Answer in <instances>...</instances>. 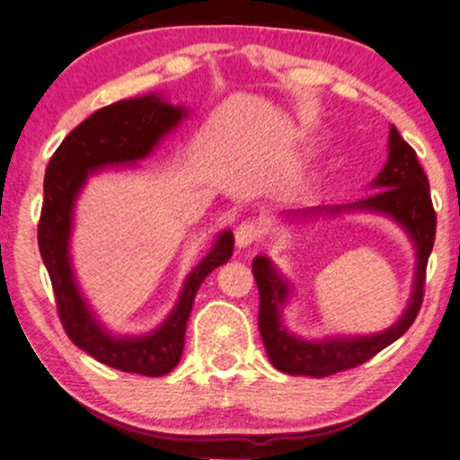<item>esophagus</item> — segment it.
<instances>
[{
  "mask_svg": "<svg viewBox=\"0 0 460 460\" xmlns=\"http://www.w3.org/2000/svg\"><path fill=\"white\" fill-rule=\"evenodd\" d=\"M257 238H260V230H257V226L253 222H243L236 226L234 241L238 249L251 247V244L257 243Z\"/></svg>",
  "mask_w": 460,
  "mask_h": 460,
  "instance_id": "esophagus-1",
  "label": "esophagus"
}]
</instances>
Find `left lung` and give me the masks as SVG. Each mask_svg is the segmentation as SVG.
<instances>
[{
	"label": "left lung",
	"mask_w": 460,
	"mask_h": 460,
	"mask_svg": "<svg viewBox=\"0 0 460 460\" xmlns=\"http://www.w3.org/2000/svg\"><path fill=\"white\" fill-rule=\"evenodd\" d=\"M389 155L381 173L373 180L375 192L351 205L312 207L305 211H288L287 219L335 217L349 211L376 213L394 219L406 232L417 251L412 293L402 316L381 332L373 335H339L324 339H304L293 335L282 323V310L293 297V285L282 276L272 260L257 255L253 276L260 288V332L266 345L270 362L287 375L329 376L341 370L360 367L395 339L411 329L423 301L425 268L436 241V211L431 205L429 180L417 161V153L402 140L398 129L389 128Z\"/></svg>",
	"instance_id": "8db88e82"
}]
</instances>
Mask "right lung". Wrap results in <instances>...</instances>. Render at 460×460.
Returning <instances> with one entry per match:
<instances>
[{"label":"right lung","mask_w":460,"mask_h":460,"mask_svg":"<svg viewBox=\"0 0 460 460\" xmlns=\"http://www.w3.org/2000/svg\"><path fill=\"white\" fill-rule=\"evenodd\" d=\"M186 117V106H173L161 93L104 106L62 140L43 180L37 241L52 280L62 326L77 348L123 373L161 376L173 370L184 349L186 323L200 282L230 260L234 236L232 230L219 232L209 253L186 276L178 304L155 331L146 335H112L87 304L73 270L75 203L93 173L111 167H134L153 155Z\"/></svg>","instance_id":"add662e5"}]
</instances>
